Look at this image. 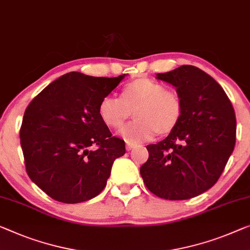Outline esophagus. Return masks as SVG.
I'll return each instance as SVG.
<instances>
[{"mask_svg":"<svg viewBox=\"0 0 250 250\" xmlns=\"http://www.w3.org/2000/svg\"><path fill=\"white\" fill-rule=\"evenodd\" d=\"M126 150H128V151H130V150H131V149L132 148H135V146H133V145H131V144H128V145H126Z\"/></svg>","mask_w":250,"mask_h":250,"instance_id":"obj_1","label":"esophagus"}]
</instances>
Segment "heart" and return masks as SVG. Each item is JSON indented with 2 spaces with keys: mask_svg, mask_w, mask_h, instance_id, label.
<instances>
[{
  "mask_svg": "<svg viewBox=\"0 0 250 250\" xmlns=\"http://www.w3.org/2000/svg\"><path fill=\"white\" fill-rule=\"evenodd\" d=\"M131 112L136 120L120 135L136 145L152 139L156 132L159 136L173 132L183 118L184 103L176 91L167 89L161 82L140 77L125 85L120 99L105 96L99 105L100 118L111 129H120Z\"/></svg>",
  "mask_w": 250,
  "mask_h": 250,
  "instance_id": "b5f03b06",
  "label": "heart"
}]
</instances>
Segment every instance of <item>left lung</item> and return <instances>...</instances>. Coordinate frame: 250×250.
Here are the masks:
<instances>
[{
    "mask_svg": "<svg viewBox=\"0 0 250 250\" xmlns=\"http://www.w3.org/2000/svg\"><path fill=\"white\" fill-rule=\"evenodd\" d=\"M157 78L176 87L184 113L165 139L148 145L141 177L162 199H192L221 176L236 144V115L223 88L195 66L183 65Z\"/></svg>",
    "mask_w": 250,
    "mask_h": 250,
    "instance_id": "obj_1",
    "label": "left lung"
}]
</instances>
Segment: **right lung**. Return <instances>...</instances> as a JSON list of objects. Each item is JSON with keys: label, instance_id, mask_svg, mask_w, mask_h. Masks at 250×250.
<instances>
[{"label": "right lung", "instance_id": "right-lung-1", "mask_svg": "<svg viewBox=\"0 0 250 250\" xmlns=\"http://www.w3.org/2000/svg\"><path fill=\"white\" fill-rule=\"evenodd\" d=\"M124 78L65 74L25 109L20 129L25 170L51 199L80 203L105 188L125 146L102 122L99 105Z\"/></svg>", "mask_w": 250, "mask_h": 250}]
</instances>
